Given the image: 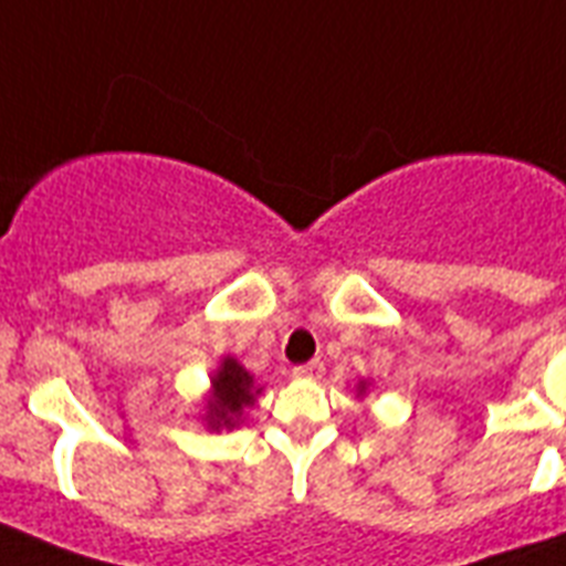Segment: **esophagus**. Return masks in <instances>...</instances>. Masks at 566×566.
<instances>
[{
  "instance_id": "obj_1",
  "label": "esophagus",
  "mask_w": 566,
  "mask_h": 566,
  "mask_svg": "<svg viewBox=\"0 0 566 566\" xmlns=\"http://www.w3.org/2000/svg\"><path fill=\"white\" fill-rule=\"evenodd\" d=\"M293 376H296V378H317V376H323V361L300 364V367H293Z\"/></svg>"
}]
</instances>
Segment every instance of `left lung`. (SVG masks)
<instances>
[{
    "instance_id": "8db88e82",
    "label": "left lung",
    "mask_w": 566,
    "mask_h": 566,
    "mask_svg": "<svg viewBox=\"0 0 566 566\" xmlns=\"http://www.w3.org/2000/svg\"><path fill=\"white\" fill-rule=\"evenodd\" d=\"M361 390H364V385H361Z\"/></svg>"
}]
</instances>
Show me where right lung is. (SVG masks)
I'll return each instance as SVG.
<instances>
[{"instance_id":"add662e5","label":"right lung","mask_w":566,"mask_h":566,"mask_svg":"<svg viewBox=\"0 0 566 566\" xmlns=\"http://www.w3.org/2000/svg\"><path fill=\"white\" fill-rule=\"evenodd\" d=\"M213 394L208 399V426L211 429H222V426H234L240 411L247 405L255 402V385L243 367L234 358H226L217 376L211 378Z\"/></svg>"}]
</instances>
